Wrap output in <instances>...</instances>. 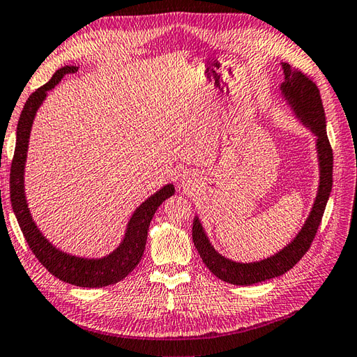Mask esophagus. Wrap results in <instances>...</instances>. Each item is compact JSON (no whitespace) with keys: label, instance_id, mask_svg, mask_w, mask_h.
Wrapping results in <instances>:
<instances>
[{"label":"esophagus","instance_id":"1","mask_svg":"<svg viewBox=\"0 0 357 357\" xmlns=\"http://www.w3.org/2000/svg\"><path fill=\"white\" fill-rule=\"evenodd\" d=\"M185 182H187V178L182 176V184H185Z\"/></svg>","mask_w":357,"mask_h":357}]
</instances>
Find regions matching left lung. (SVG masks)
Wrapping results in <instances>:
<instances>
[{
  "instance_id": "1",
  "label": "left lung",
  "mask_w": 357,
  "mask_h": 357,
  "mask_svg": "<svg viewBox=\"0 0 357 357\" xmlns=\"http://www.w3.org/2000/svg\"><path fill=\"white\" fill-rule=\"evenodd\" d=\"M281 68H283L284 73V82L280 85L281 97H283V100L291 107L295 117L300 120L303 126L307 128L317 137L314 147H317L319 167L318 192L317 196H314L309 216L305 219L301 229L298 231V234L283 250L259 261H234L218 252L211 245L208 236H206L201 220L195 216L193 243L199 255H201L205 266L214 275L222 281H227L229 284L251 286L283 275L289 269H292L303 259V255L307 252L313 242L322 214H324L326 210L331 192V184H333V152H331L327 138L326 114L324 107H322L319 89L301 71L292 68L289 63L283 62Z\"/></svg>"
}]
</instances>
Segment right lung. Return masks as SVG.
Listing matches in <instances>:
<instances>
[{
	"label": "right lung",
	"instance_id": "1",
	"mask_svg": "<svg viewBox=\"0 0 357 357\" xmlns=\"http://www.w3.org/2000/svg\"><path fill=\"white\" fill-rule=\"evenodd\" d=\"M77 70L79 66L76 65L62 66L44 86L36 89L24 105L18 128H16V146L10 169V199L16 220L20 223V228L31 252L36 255V259L44 264L50 273H53L65 283L79 287H105L119 283L137 268L144 252L147 231L153 214L165 199L175 195V185L165 184L137 206L128 222L126 229H124L121 242L112 252L105 257L89 259V257L73 255L59 250L43 234L36 222L33 220L26 196V184H24L30 132L36 112L47 98L48 91L59 85L66 74L76 73Z\"/></svg>",
	"mask_w": 357,
	"mask_h": 357
}]
</instances>
